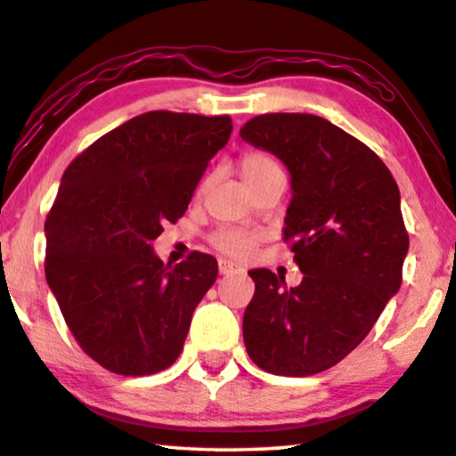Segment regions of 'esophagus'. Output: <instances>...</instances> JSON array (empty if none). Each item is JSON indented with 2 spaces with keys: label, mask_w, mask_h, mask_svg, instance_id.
Listing matches in <instances>:
<instances>
[{
  "label": "esophagus",
  "mask_w": 456,
  "mask_h": 456,
  "mask_svg": "<svg viewBox=\"0 0 456 456\" xmlns=\"http://www.w3.org/2000/svg\"><path fill=\"white\" fill-rule=\"evenodd\" d=\"M219 273L223 274V277H229V274H241L243 271L237 265H233V262L219 260Z\"/></svg>",
  "instance_id": "1"
}]
</instances>
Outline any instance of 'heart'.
<instances>
[{
  "label": "heart",
  "mask_w": 456,
  "mask_h": 456,
  "mask_svg": "<svg viewBox=\"0 0 456 456\" xmlns=\"http://www.w3.org/2000/svg\"><path fill=\"white\" fill-rule=\"evenodd\" d=\"M241 175L248 185H254L258 179L271 175V173L283 171L281 163L273 155L262 151H248L240 159ZM260 231L243 229V227H223L210 233L208 241L216 252L233 260H249L254 256V249L262 241Z\"/></svg>",
  "instance_id": "obj_1"
}]
</instances>
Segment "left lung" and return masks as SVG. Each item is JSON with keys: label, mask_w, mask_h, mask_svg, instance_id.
I'll list each match as a JSON object with an SVG mask.
<instances>
[{"label": "left lung", "mask_w": 456, "mask_h": 456, "mask_svg": "<svg viewBox=\"0 0 456 456\" xmlns=\"http://www.w3.org/2000/svg\"><path fill=\"white\" fill-rule=\"evenodd\" d=\"M240 136L291 173L283 240L304 273L289 289L268 268L248 273L256 291L243 343L271 374H320L368 337L403 283L409 233L399 185L370 146L318 115H256Z\"/></svg>", "instance_id": "obj_1"}]
</instances>
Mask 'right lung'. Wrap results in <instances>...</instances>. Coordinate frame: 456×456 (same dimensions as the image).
Listing matches in <instances>:
<instances>
[{"instance_id": "1", "label": "right lung", "mask_w": 456, "mask_h": 456, "mask_svg": "<svg viewBox=\"0 0 456 456\" xmlns=\"http://www.w3.org/2000/svg\"><path fill=\"white\" fill-rule=\"evenodd\" d=\"M231 130L229 115L149 111L63 171L45 221V277L76 343L113 374H157L182 354L219 265L191 252L165 266L151 243L182 219Z\"/></svg>"}]
</instances>
